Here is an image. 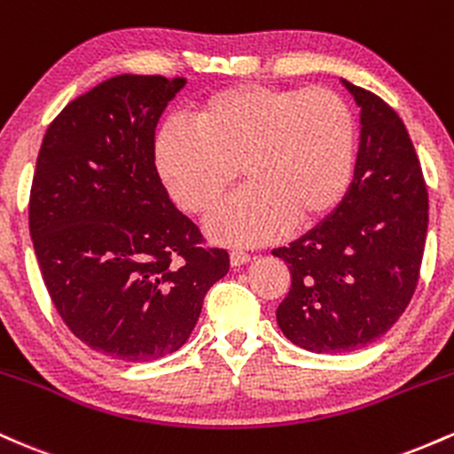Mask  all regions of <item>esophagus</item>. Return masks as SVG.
<instances>
[{
  "label": "esophagus",
  "mask_w": 454,
  "mask_h": 454,
  "mask_svg": "<svg viewBox=\"0 0 454 454\" xmlns=\"http://www.w3.org/2000/svg\"><path fill=\"white\" fill-rule=\"evenodd\" d=\"M249 260H252V256L241 252V249H234V252H231V264H232V267H243V264H247Z\"/></svg>",
  "instance_id": "34e87169"
}]
</instances>
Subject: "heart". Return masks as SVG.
Here are the masks:
<instances>
[{"label": "heart", "instance_id": "1", "mask_svg": "<svg viewBox=\"0 0 454 454\" xmlns=\"http://www.w3.org/2000/svg\"><path fill=\"white\" fill-rule=\"evenodd\" d=\"M190 123L168 121L155 138V166L187 213L209 215L231 190L245 187L207 231L228 245H260L290 223L331 213L354 170V119L328 90L241 85L198 102Z\"/></svg>", "mask_w": 454, "mask_h": 454}]
</instances>
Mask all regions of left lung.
Listing matches in <instances>:
<instances>
[{"label": "left lung", "mask_w": 454, "mask_h": 454, "mask_svg": "<svg viewBox=\"0 0 454 454\" xmlns=\"http://www.w3.org/2000/svg\"><path fill=\"white\" fill-rule=\"evenodd\" d=\"M361 111L354 179L337 209L288 247L293 275L278 325L316 354L380 340L408 307L423 262L429 200L408 129L376 93L341 78Z\"/></svg>", "instance_id": "obj_1"}]
</instances>
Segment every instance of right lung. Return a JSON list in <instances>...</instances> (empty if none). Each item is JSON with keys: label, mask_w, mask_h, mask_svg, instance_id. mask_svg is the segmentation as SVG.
Listing matches in <instances>:
<instances>
[{"label": "right lung", "mask_w": 454, "mask_h": 454, "mask_svg": "<svg viewBox=\"0 0 454 454\" xmlns=\"http://www.w3.org/2000/svg\"><path fill=\"white\" fill-rule=\"evenodd\" d=\"M184 87L108 78L57 114L35 161L29 232L46 290L78 340L119 361L179 350L231 269L155 168V126Z\"/></svg>", "instance_id": "1"}]
</instances>
